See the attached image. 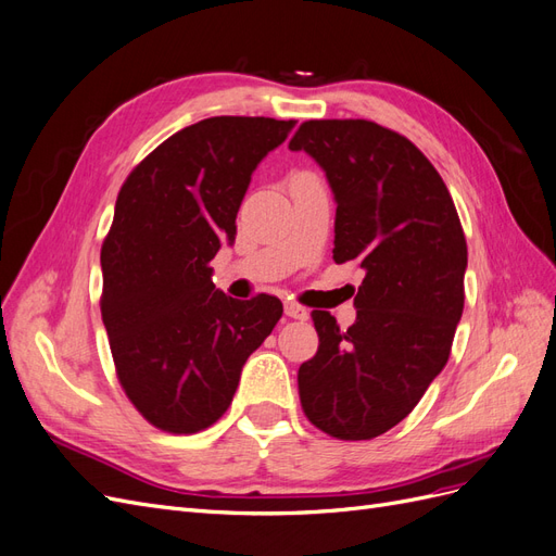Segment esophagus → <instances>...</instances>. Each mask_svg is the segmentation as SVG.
<instances>
[{
  "mask_svg": "<svg viewBox=\"0 0 556 556\" xmlns=\"http://www.w3.org/2000/svg\"><path fill=\"white\" fill-rule=\"evenodd\" d=\"M285 315L288 317H294V319H308V308H304V306H299V304H292V301H288V304H285Z\"/></svg>",
  "mask_w": 556,
  "mask_h": 556,
  "instance_id": "esophagus-1",
  "label": "esophagus"
}]
</instances>
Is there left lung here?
<instances>
[{
  "instance_id": "8db88e82",
  "label": "left lung",
  "mask_w": 556,
  "mask_h": 556,
  "mask_svg": "<svg viewBox=\"0 0 556 556\" xmlns=\"http://www.w3.org/2000/svg\"><path fill=\"white\" fill-rule=\"evenodd\" d=\"M336 197L333 262H357V323L313 311L315 357L299 366L311 425L371 441L425 396L447 364L464 311L466 237L441 174L413 141L371 121H306L290 141Z\"/></svg>"
}]
</instances>
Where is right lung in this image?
Here are the masks:
<instances>
[{
	"label": "right lung",
	"instance_id": "right-lung-1",
	"mask_svg": "<svg viewBox=\"0 0 556 556\" xmlns=\"http://www.w3.org/2000/svg\"><path fill=\"white\" fill-rule=\"evenodd\" d=\"M294 121L215 115L146 155L117 192L99 306L115 376L146 422L204 431L282 315L280 299L215 290L208 262L233 241L250 176Z\"/></svg>",
	"mask_w": 556,
	"mask_h": 556
}]
</instances>
